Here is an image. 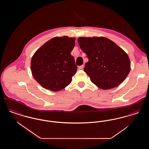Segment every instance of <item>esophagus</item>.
<instances>
[{
	"mask_svg": "<svg viewBox=\"0 0 149 149\" xmlns=\"http://www.w3.org/2000/svg\"><path fill=\"white\" fill-rule=\"evenodd\" d=\"M84 65H81V66H79L78 67V68H79V69H83L84 68Z\"/></svg>",
	"mask_w": 149,
	"mask_h": 149,
	"instance_id": "34e87169",
	"label": "esophagus"
}]
</instances>
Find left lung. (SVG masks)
Segmentation results:
<instances>
[{"label":"left lung","mask_w":149,"mask_h":149,"mask_svg":"<svg viewBox=\"0 0 149 149\" xmlns=\"http://www.w3.org/2000/svg\"><path fill=\"white\" fill-rule=\"evenodd\" d=\"M78 42L89 59L84 70L93 83L103 89L118 86L127 77L131 64L127 54L106 37H79Z\"/></svg>","instance_id":"8db88e82"}]
</instances>
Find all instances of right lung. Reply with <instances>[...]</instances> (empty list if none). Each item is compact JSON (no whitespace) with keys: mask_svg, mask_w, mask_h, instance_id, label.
I'll return each instance as SVG.
<instances>
[{"mask_svg":"<svg viewBox=\"0 0 149 149\" xmlns=\"http://www.w3.org/2000/svg\"><path fill=\"white\" fill-rule=\"evenodd\" d=\"M75 38L56 37L35 53L31 62L34 79L44 88L57 92L69 85L77 71L71 52Z\"/></svg>","mask_w":149,"mask_h":149,"instance_id":"add662e5","label":"right lung"}]
</instances>
